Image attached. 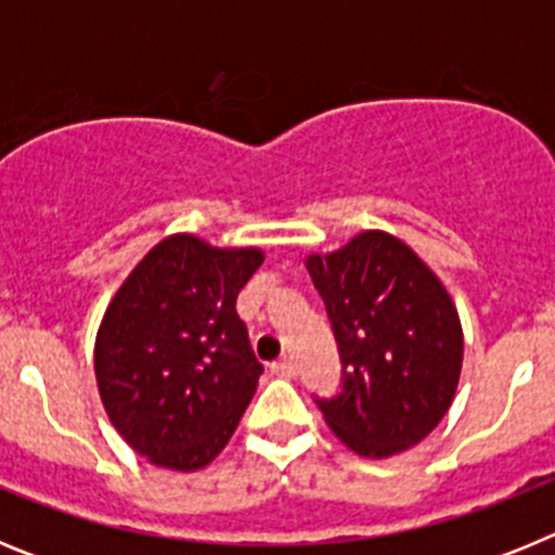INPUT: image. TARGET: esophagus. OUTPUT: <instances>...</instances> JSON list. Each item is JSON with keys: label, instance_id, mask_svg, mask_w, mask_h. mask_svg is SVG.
<instances>
[{"label": "esophagus", "instance_id": "1", "mask_svg": "<svg viewBox=\"0 0 555 555\" xmlns=\"http://www.w3.org/2000/svg\"><path fill=\"white\" fill-rule=\"evenodd\" d=\"M272 372L281 377H294L297 375V366H294L292 358H281V361H274L272 364Z\"/></svg>", "mask_w": 555, "mask_h": 555}]
</instances>
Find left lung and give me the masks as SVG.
<instances>
[{
    "label": "left lung",
    "instance_id": "8db88e82",
    "mask_svg": "<svg viewBox=\"0 0 555 555\" xmlns=\"http://www.w3.org/2000/svg\"><path fill=\"white\" fill-rule=\"evenodd\" d=\"M306 267L336 333L345 389L322 400L325 423L361 459L420 444L453 405L464 331L444 283L405 242L364 230Z\"/></svg>",
    "mask_w": 555,
    "mask_h": 555
}]
</instances>
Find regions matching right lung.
<instances>
[{
  "mask_svg": "<svg viewBox=\"0 0 555 555\" xmlns=\"http://www.w3.org/2000/svg\"><path fill=\"white\" fill-rule=\"evenodd\" d=\"M261 263V247L171 233L107 302L96 389L113 428L155 467L197 473L238 428L263 366L235 297Z\"/></svg>",
  "mask_w": 555,
  "mask_h": 555,
  "instance_id": "obj_1",
  "label": "right lung"
}]
</instances>
